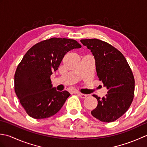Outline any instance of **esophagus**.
I'll return each instance as SVG.
<instances>
[{
    "instance_id": "1",
    "label": "esophagus",
    "mask_w": 147,
    "mask_h": 147,
    "mask_svg": "<svg viewBox=\"0 0 147 147\" xmlns=\"http://www.w3.org/2000/svg\"><path fill=\"white\" fill-rule=\"evenodd\" d=\"M77 94H78V95L80 98H85L86 97V95H85V94H83V93H76Z\"/></svg>"
}]
</instances>
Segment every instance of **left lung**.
Masks as SVG:
<instances>
[{
    "instance_id": "left-lung-1",
    "label": "left lung",
    "mask_w": 147,
    "mask_h": 147,
    "mask_svg": "<svg viewBox=\"0 0 147 147\" xmlns=\"http://www.w3.org/2000/svg\"><path fill=\"white\" fill-rule=\"evenodd\" d=\"M80 42L91 51L98 79L108 90L105 97L94 95L98 105L91 114L102 122H113L125 113L133 100L135 79L131 69L122 53L108 43L96 38Z\"/></svg>"
}]
</instances>
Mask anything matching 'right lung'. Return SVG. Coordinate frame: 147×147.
Returning <instances> with one entry per match:
<instances>
[{
	"label": "right lung",
	"mask_w": 147,
	"mask_h": 147,
	"mask_svg": "<svg viewBox=\"0 0 147 147\" xmlns=\"http://www.w3.org/2000/svg\"><path fill=\"white\" fill-rule=\"evenodd\" d=\"M81 47L73 39L52 38L36 43L24 55L15 73L14 90L30 117L47 118L61 110L71 94L57 91L51 76L67 52Z\"/></svg>",
	"instance_id": "1"
}]
</instances>
